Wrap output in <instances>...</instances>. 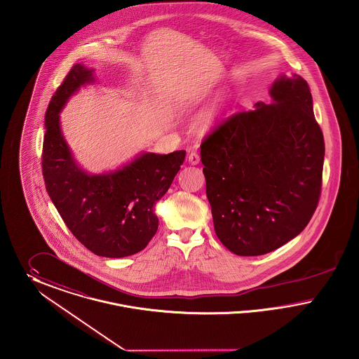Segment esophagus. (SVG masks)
<instances>
[{
    "label": "esophagus",
    "mask_w": 359,
    "mask_h": 359,
    "mask_svg": "<svg viewBox=\"0 0 359 359\" xmlns=\"http://www.w3.org/2000/svg\"><path fill=\"white\" fill-rule=\"evenodd\" d=\"M188 159L190 165H197L200 162V155H198V152H189Z\"/></svg>",
    "instance_id": "1"
}]
</instances>
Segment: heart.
I'll return each mask as SVG.
<instances>
[{
  "label": "heart",
  "instance_id": "b5f03b06",
  "mask_svg": "<svg viewBox=\"0 0 359 359\" xmlns=\"http://www.w3.org/2000/svg\"><path fill=\"white\" fill-rule=\"evenodd\" d=\"M209 117H210V114H207V116H205V120H209Z\"/></svg>",
  "mask_w": 359,
  "mask_h": 359
}]
</instances>
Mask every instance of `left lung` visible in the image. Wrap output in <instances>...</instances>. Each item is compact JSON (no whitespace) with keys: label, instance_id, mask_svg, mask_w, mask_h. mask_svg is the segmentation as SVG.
<instances>
[{"label":"left lung","instance_id":"8db88e82","mask_svg":"<svg viewBox=\"0 0 359 359\" xmlns=\"http://www.w3.org/2000/svg\"><path fill=\"white\" fill-rule=\"evenodd\" d=\"M270 95L273 104L228 116L201 142L215 232L242 257L296 238L320 198L325 149L308 82L283 76Z\"/></svg>","mask_w":359,"mask_h":359}]
</instances>
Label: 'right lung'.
I'll list each match as a JSON object with an SVG mask.
<instances>
[{"instance_id": "right-lung-1", "label": "right lung", "mask_w": 359, "mask_h": 359, "mask_svg": "<svg viewBox=\"0 0 359 359\" xmlns=\"http://www.w3.org/2000/svg\"><path fill=\"white\" fill-rule=\"evenodd\" d=\"M93 70L76 63L53 95L46 112L41 169L48 196L65 224L95 255L123 258L142 251L158 229L154 207L170 188L185 150L146 152L123 169L90 175L74 162L59 127V112Z\"/></svg>"}]
</instances>
